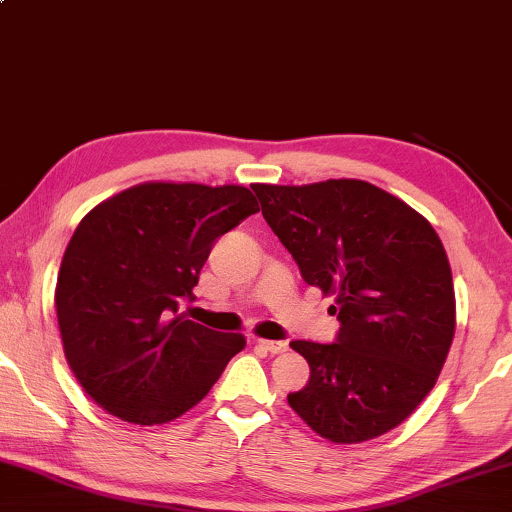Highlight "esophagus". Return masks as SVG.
I'll return each instance as SVG.
<instances>
[{
  "label": "esophagus",
  "mask_w": 512,
  "mask_h": 512,
  "mask_svg": "<svg viewBox=\"0 0 512 512\" xmlns=\"http://www.w3.org/2000/svg\"><path fill=\"white\" fill-rule=\"evenodd\" d=\"M256 345L258 348H263L265 352H270V355H281V352L288 350V345L283 341H265V338H258Z\"/></svg>",
  "instance_id": "obj_1"
}]
</instances>
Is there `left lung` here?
Returning <instances> with one entry per match:
<instances>
[{"mask_svg": "<svg viewBox=\"0 0 512 512\" xmlns=\"http://www.w3.org/2000/svg\"><path fill=\"white\" fill-rule=\"evenodd\" d=\"M302 279L334 295V343L293 341L311 377L288 405L320 437L357 444L410 416L455 334L451 265L426 217L366 180L254 185Z\"/></svg>", "mask_w": 512, "mask_h": 512, "instance_id": "left-lung-1", "label": "left lung"}]
</instances>
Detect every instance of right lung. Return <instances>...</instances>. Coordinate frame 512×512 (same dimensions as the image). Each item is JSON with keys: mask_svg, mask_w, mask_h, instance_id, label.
Listing matches in <instances>:
<instances>
[{"mask_svg": "<svg viewBox=\"0 0 512 512\" xmlns=\"http://www.w3.org/2000/svg\"><path fill=\"white\" fill-rule=\"evenodd\" d=\"M258 212L247 187L144 183L93 208L70 238L57 318L70 371L123 421L178 419L245 348L178 316L217 238Z\"/></svg>", "mask_w": 512, "mask_h": 512, "instance_id": "1", "label": "right lung"}]
</instances>
